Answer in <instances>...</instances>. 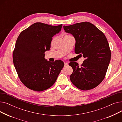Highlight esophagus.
Segmentation results:
<instances>
[{
    "label": "esophagus",
    "instance_id": "34e87169",
    "mask_svg": "<svg viewBox=\"0 0 122 122\" xmlns=\"http://www.w3.org/2000/svg\"><path fill=\"white\" fill-rule=\"evenodd\" d=\"M68 63H64V66L65 67H66V66H68Z\"/></svg>",
    "mask_w": 122,
    "mask_h": 122
}]
</instances>
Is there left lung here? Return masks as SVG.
I'll use <instances>...</instances> for the list:
<instances>
[{
	"label": "left lung",
	"instance_id": "left-lung-1",
	"mask_svg": "<svg viewBox=\"0 0 122 122\" xmlns=\"http://www.w3.org/2000/svg\"><path fill=\"white\" fill-rule=\"evenodd\" d=\"M63 28L75 38V52L86 59L81 67L76 62L69 63L73 68L70 80L82 91L95 88L104 80L111 59V50L105 36L87 22L64 25Z\"/></svg>",
	"mask_w": 122,
	"mask_h": 122
}]
</instances>
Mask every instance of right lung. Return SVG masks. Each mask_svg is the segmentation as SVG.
Returning <instances> with one entry per match:
<instances>
[{
  "instance_id": "right-lung-1",
  "label": "right lung",
  "mask_w": 122,
  "mask_h": 122,
  "mask_svg": "<svg viewBox=\"0 0 122 122\" xmlns=\"http://www.w3.org/2000/svg\"><path fill=\"white\" fill-rule=\"evenodd\" d=\"M62 26L36 23L17 38L13 61L20 81L31 90L42 92L52 86L64 66L60 60L47 61L44 53L50 49L52 37L59 33Z\"/></svg>"
}]
</instances>
